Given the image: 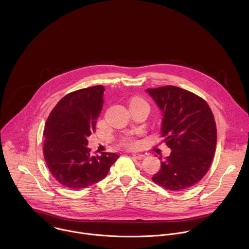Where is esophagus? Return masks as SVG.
<instances>
[{"mask_svg":"<svg viewBox=\"0 0 249 249\" xmlns=\"http://www.w3.org/2000/svg\"><path fill=\"white\" fill-rule=\"evenodd\" d=\"M133 157L134 158H136L137 160H143L144 158H145V155H143V154H133Z\"/></svg>","mask_w":249,"mask_h":249,"instance_id":"esophagus-1","label":"esophagus"}]
</instances>
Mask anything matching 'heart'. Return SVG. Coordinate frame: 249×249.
Listing matches in <instances>:
<instances>
[{"mask_svg": "<svg viewBox=\"0 0 249 249\" xmlns=\"http://www.w3.org/2000/svg\"><path fill=\"white\" fill-rule=\"evenodd\" d=\"M134 103H146V102H145L143 99H141V98H134V99L132 100L131 104H134ZM146 104H147V103H146ZM122 143H123V145L126 146V147H134V146H136L135 140L132 139L131 137L125 138V139L123 140Z\"/></svg>", "mask_w": 249, "mask_h": 249, "instance_id": "heart-1", "label": "heart"}]
</instances>
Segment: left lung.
<instances>
[{"label":"left lung","instance_id":"1","mask_svg":"<svg viewBox=\"0 0 249 249\" xmlns=\"http://www.w3.org/2000/svg\"><path fill=\"white\" fill-rule=\"evenodd\" d=\"M146 91L161 111L160 132L171 150L152 179L168 190L187 189L203 178L214 158V115L204 99L186 89L166 86Z\"/></svg>","mask_w":249,"mask_h":249}]
</instances>
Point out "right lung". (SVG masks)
Returning a JSON list of instances; mask_svg holds the SVG:
<instances>
[{
	"label": "right lung",
	"instance_id": "obj_1",
	"mask_svg": "<svg viewBox=\"0 0 249 249\" xmlns=\"http://www.w3.org/2000/svg\"><path fill=\"white\" fill-rule=\"evenodd\" d=\"M103 86L82 89L64 96L51 111L44 129L46 164L62 185L82 189L102 180L119 158L114 153L90 155L88 139L103 105Z\"/></svg>",
	"mask_w": 249,
	"mask_h": 249
}]
</instances>
